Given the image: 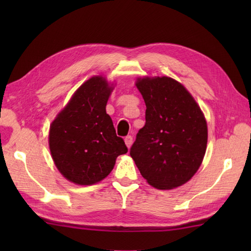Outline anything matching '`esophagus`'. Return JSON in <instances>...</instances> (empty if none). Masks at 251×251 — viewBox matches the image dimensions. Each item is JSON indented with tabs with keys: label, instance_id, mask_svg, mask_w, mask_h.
Wrapping results in <instances>:
<instances>
[{
	"label": "esophagus",
	"instance_id": "obj_1",
	"mask_svg": "<svg viewBox=\"0 0 251 251\" xmlns=\"http://www.w3.org/2000/svg\"><path fill=\"white\" fill-rule=\"evenodd\" d=\"M125 145L127 146V148H130L132 145V137L131 136H126L125 137Z\"/></svg>",
	"mask_w": 251,
	"mask_h": 251
}]
</instances>
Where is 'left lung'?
<instances>
[{
    "mask_svg": "<svg viewBox=\"0 0 251 251\" xmlns=\"http://www.w3.org/2000/svg\"><path fill=\"white\" fill-rule=\"evenodd\" d=\"M146 102V125L138 131L130 156L149 184L169 190L199 170L207 147V123L182 84L168 76L138 78Z\"/></svg>",
    "mask_w": 251,
    "mask_h": 251,
    "instance_id": "left-lung-1",
    "label": "left lung"
}]
</instances>
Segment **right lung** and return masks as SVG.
<instances>
[{"label": "right lung", "instance_id": "1", "mask_svg": "<svg viewBox=\"0 0 251 251\" xmlns=\"http://www.w3.org/2000/svg\"><path fill=\"white\" fill-rule=\"evenodd\" d=\"M113 87L93 76L79 87L50 128V149L56 167L71 182L90 185L104 179L116 157L128 151L116 136L105 105Z\"/></svg>", "mask_w": 251, "mask_h": 251}]
</instances>
